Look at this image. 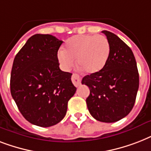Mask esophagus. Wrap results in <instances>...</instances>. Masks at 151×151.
<instances>
[{"mask_svg":"<svg viewBox=\"0 0 151 151\" xmlns=\"http://www.w3.org/2000/svg\"><path fill=\"white\" fill-rule=\"evenodd\" d=\"M71 80H72V82L74 85H75L76 87H78L81 84V78L79 75L78 74H76V73H73V75H72V78H71Z\"/></svg>","mask_w":151,"mask_h":151,"instance_id":"obj_1","label":"esophagus"}]
</instances>
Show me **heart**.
<instances>
[{
    "mask_svg": "<svg viewBox=\"0 0 151 151\" xmlns=\"http://www.w3.org/2000/svg\"><path fill=\"white\" fill-rule=\"evenodd\" d=\"M110 50V43L103 35H77L66 41L63 51L58 53V59L66 70L73 67L77 59L78 65L85 72L96 73L105 66Z\"/></svg>",
    "mask_w": 151,
    "mask_h": 151,
    "instance_id": "1",
    "label": "heart"
}]
</instances>
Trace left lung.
<instances>
[{
	"instance_id": "obj_1",
	"label": "left lung",
	"mask_w": 151,
	"mask_h": 151,
	"mask_svg": "<svg viewBox=\"0 0 151 151\" xmlns=\"http://www.w3.org/2000/svg\"><path fill=\"white\" fill-rule=\"evenodd\" d=\"M102 33L110 43L107 62L99 72L85 76L81 84L90 89L86 103L91 115L97 121L112 123L126 117L133 108L139 73L131 48L111 32Z\"/></svg>"
}]
</instances>
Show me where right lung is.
I'll list each match as a JSON object with an SVG mask.
<instances>
[{
	"mask_svg": "<svg viewBox=\"0 0 151 151\" xmlns=\"http://www.w3.org/2000/svg\"><path fill=\"white\" fill-rule=\"evenodd\" d=\"M63 41L35 34L15 55L11 73V94L29 123L50 127L63 119L75 93L72 73L59 69L57 53Z\"/></svg>",
	"mask_w": 151,
	"mask_h": 151,
	"instance_id": "1",
	"label": "right lung"
}]
</instances>
